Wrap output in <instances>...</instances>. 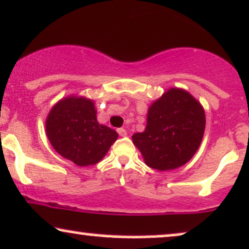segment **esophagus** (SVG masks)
I'll return each mask as SVG.
<instances>
[{
    "label": "esophagus",
    "instance_id": "34e87169",
    "mask_svg": "<svg viewBox=\"0 0 249 249\" xmlns=\"http://www.w3.org/2000/svg\"><path fill=\"white\" fill-rule=\"evenodd\" d=\"M117 132H118V134L121 137H126V134H127V132H126V130H125V128H118V130H117Z\"/></svg>",
    "mask_w": 249,
    "mask_h": 249
}]
</instances>
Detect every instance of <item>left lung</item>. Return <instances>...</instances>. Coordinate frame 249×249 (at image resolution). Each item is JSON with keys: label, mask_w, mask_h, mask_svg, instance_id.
I'll return each instance as SVG.
<instances>
[{"label": "left lung", "mask_w": 249, "mask_h": 249, "mask_svg": "<svg viewBox=\"0 0 249 249\" xmlns=\"http://www.w3.org/2000/svg\"><path fill=\"white\" fill-rule=\"evenodd\" d=\"M204 130L202 104L187 90L170 88L148 107L145 131L134 133L132 140L148 167L164 172L194 157Z\"/></svg>", "instance_id": "8db88e82"}]
</instances>
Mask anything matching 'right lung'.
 <instances>
[{
  "instance_id": "add662e5",
  "label": "right lung",
  "mask_w": 249,
  "mask_h": 249,
  "mask_svg": "<svg viewBox=\"0 0 249 249\" xmlns=\"http://www.w3.org/2000/svg\"><path fill=\"white\" fill-rule=\"evenodd\" d=\"M45 125L53 148L80 167L100 162L118 138L115 130L97 122L94 101L82 96L60 100Z\"/></svg>"
}]
</instances>
